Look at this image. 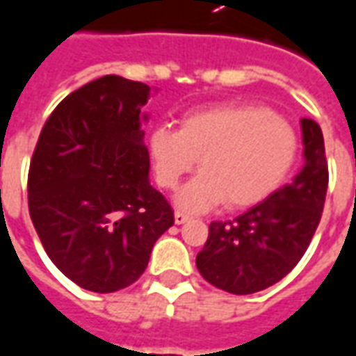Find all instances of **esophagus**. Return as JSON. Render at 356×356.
<instances>
[{
	"label": "esophagus",
	"instance_id": "esophagus-1",
	"mask_svg": "<svg viewBox=\"0 0 356 356\" xmlns=\"http://www.w3.org/2000/svg\"><path fill=\"white\" fill-rule=\"evenodd\" d=\"M186 221H191V216L185 213V211H181V209H177V211H175V223L183 225L186 223Z\"/></svg>",
	"mask_w": 356,
	"mask_h": 356
}]
</instances>
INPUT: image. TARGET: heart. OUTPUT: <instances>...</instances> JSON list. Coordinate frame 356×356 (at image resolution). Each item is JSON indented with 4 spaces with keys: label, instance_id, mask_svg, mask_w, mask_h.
<instances>
[{
    "label": "heart",
    "instance_id": "heart-1",
    "mask_svg": "<svg viewBox=\"0 0 356 356\" xmlns=\"http://www.w3.org/2000/svg\"><path fill=\"white\" fill-rule=\"evenodd\" d=\"M158 183L175 188L198 162L200 175L179 193V206L204 211L263 202L282 185L298 156L288 120L263 106L223 104L188 112L181 127L160 125L148 139Z\"/></svg>",
    "mask_w": 356,
    "mask_h": 356
}]
</instances>
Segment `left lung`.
I'll return each mask as SVG.
<instances>
[{
    "mask_svg": "<svg viewBox=\"0 0 356 356\" xmlns=\"http://www.w3.org/2000/svg\"><path fill=\"white\" fill-rule=\"evenodd\" d=\"M305 165L290 185L232 221H213L196 267L211 286L246 296L273 286L296 267L321 223L328 162L321 125L303 118Z\"/></svg>",
    "mask_w": 356,
    "mask_h": 356,
    "instance_id": "8db88e82",
    "label": "left lung"
}]
</instances>
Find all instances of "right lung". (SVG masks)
Instances as JSON below:
<instances>
[{
	"instance_id": "1",
	"label": "right lung",
	"mask_w": 356,
	"mask_h": 356,
	"mask_svg": "<svg viewBox=\"0 0 356 356\" xmlns=\"http://www.w3.org/2000/svg\"><path fill=\"white\" fill-rule=\"evenodd\" d=\"M150 88L102 76L58 102L28 171V209L45 252L83 290L131 286L173 209L148 183L140 106Z\"/></svg>"
}]
</instances>
